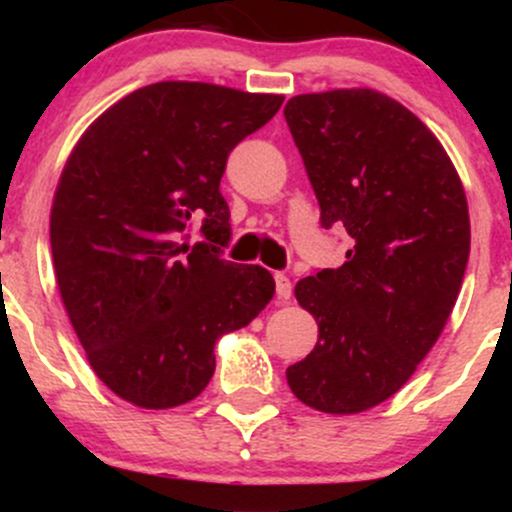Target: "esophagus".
I'll use <instances>...</instances> for the list:
<instances>
[{
    "label": "esophagus",
    "instance_id": "esophagus-1",
    "mask_svg": "<svg viewBox=\"0 0 512 512\" xmlns=\"http://www.w3.org/2000/svg\"><path fill=\"white\" fill-rule=\"evenodd\" d=\"M274 281H276V296H279L281 303H289L291 293H293V286H291V279L286 274H274Z\"/></svg>",
    "mask_w": 512,
    "mask_h": 512
}]
</instances>
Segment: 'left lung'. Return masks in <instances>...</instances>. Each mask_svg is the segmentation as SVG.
Returning a JSON list of instances; mask_svg holds the SVG:
<instances>
[{"instance_id":"obj_1","label":"left lung","mask_w":512,"mask_h":512,"mask_svg":"<svg viewBox=\"0 0 512 512\" xmlns=\"http://www.w3.org/2000/svg\"><path fill=\"white\" fill-rule=\"evenodd\" d=\"M284 115L322 226L351 236L342 267L296 284L320 334L286 380L308 407L358 414L407 383L455 308L467 195L436 134L375 88L301 93Z\"/></svg>"}]
</instances>
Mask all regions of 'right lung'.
Returning <instances> with one entry per match:
<instances>
[{"mask_svg": "<svg viewBox=\"0 0 512 512\" xmlns=\"http://www.w3.org/2000/svg\"><path fill=\"white\" fill-rule=\"evenodd\" d=\"M281 103L158 81L96 117L64 163L50 211L57 289L93 373L134 407L192 402L216 342L272 301L267 269L221 260L231 214L219 182L233 146ZM199 215L208 243L192 246L181 231Z\"/></svg>", "mask_w": 512, "mask_h": 512, "instance_id": "right-lung-1", "label": "right lung"}]
</instances>
